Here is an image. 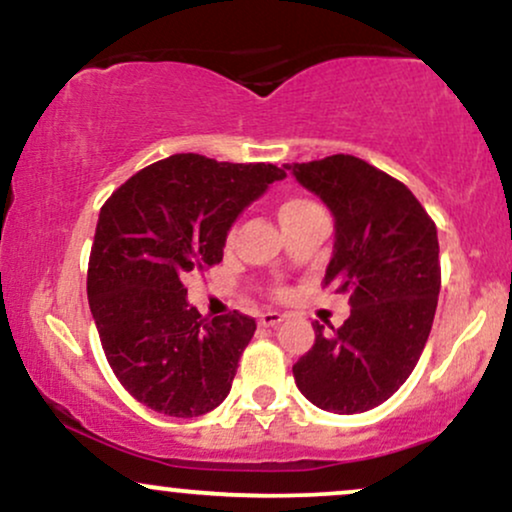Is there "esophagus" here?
<instances>
[{"instance_id": "34e87169", "label": "esophagus", "mask_w": 512, "mask_h": 512, "mask_svg": "<svg viewBox=\"0 0 512 512\" xmlns=\"http://www.w3.org/2000/svg\"><path fill=\"white\" fill-rule=\"evenodd\" d=\"M281 322H284V315H281V313H272V310H269V313L260 315V325L262 327H276V325H281Z\"/></svg>"}]
</instances>
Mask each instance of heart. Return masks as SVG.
Wrapping results in <instances>:
<instances>
[{"label": "heart", "mask_w": 512, "mask_h": 512, "mask_svg": "<svg viewBox=\"0 0 512 512\" xmlns=\"http://www.w3.org/2000/svg\"><path fill=\"white\" fill-rule=\"evenodd\" d=\"M310 207H315V204L305 202V199H286V202L279 204V221H281V223L289 221L291 216L303 214V211L310 209Z\"/></svg>", "instance_id": "1"}]
</instances>
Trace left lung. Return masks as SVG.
<instances>
[{"mask_svg":"<svg viewBox=\"0 0 512 512\" xmlns=\"http://www.w3.org/2000/svg\"><path fill=\"white\" fill-rule=\"evenodd\" d=\"M284 168L332 211L325 286L349 291L351 305L337 332L315 322L293 378L315 407L361 414L395 395L426 346L440 293L436 223L407 185L356 156Z\"/></svg>","mask_w":512,"mask_h":512,"instance_id":"1","label":"left lung"}]
</instances>
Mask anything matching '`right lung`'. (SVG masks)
Segmentation results:
<instances>
[{
    "label": "right lung",
    "mask_w": 512,
    "mask_h": 512,
    "mask_svg": "<svg viewBox=\"0 0 512 512\" xmlns=\"http://www.w3.org/2000/svg\"><path fill=\"white\" fill-rule=\"evenodd\" d=\"M286 173L175 154L132 175L98 214L88 305L110 368L149 409L192 419L228 397L255 320L199 315L182 276L223 260L231 226Z\"/></svg>",
    "instance_id": "right-lung-1"
}]
</instances>
